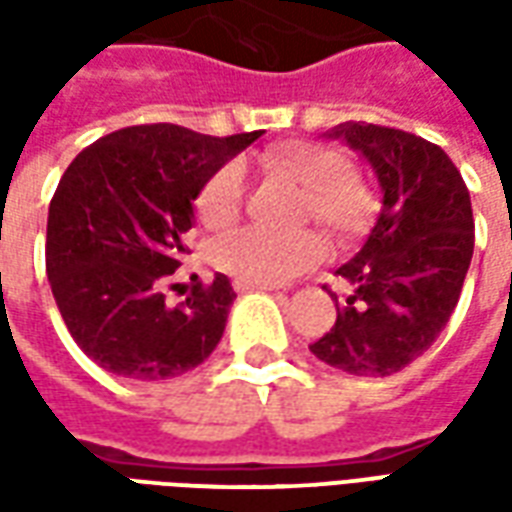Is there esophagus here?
Returning <instances> with one entry per match:
<instances>
[{
	"mask_svg": "<svg viewBox=\"0 0 512 512\" xmlns=\"http://www.w3.org/2000/svg\"><path fill=\"white\" fill-rule=\"evenodd\" d=\"M233 288H235V293H252V290H274V288H268V285H252V282H241V279H235Z\"/></svg>",
	"mask_w": 512,
	"mask_h": 512,
	"instance_id": "obj_1",
	"label": "esophagus"
}]
</instances>
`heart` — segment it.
Wrapping results in <instances>:
<instances>
[{
    "label": "heart",
    "mask_w": 512,
    "mask_h": 512,
    "mask_svg": "<svg viewBox=\"0 0 512 512\" xmlns=\"http://www.w3.org/2000/svg\"><path fill=\"white\" fill-rule=\"evenodd\" d=\"M268 178H282L299 186V222L321 224L337 244L365 238L381 211L376 180L365 169L345 164L340 150L312 139H288L271 145L260 156ZM205 227L222 230L241 216L244 208V172L235 161L216 167L205 178L194 200ZM326 244L315 230L274 235L263 230H235L211 246L213 266L227 277L252 285H279L318 266Z\"/></svg>",
    "instance_id": "b5f03b06"
}]
</instances>
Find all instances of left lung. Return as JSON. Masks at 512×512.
<instances>
[{
	"instance_id": "left-lung-1",
	"label": "left lung",
	"mask_w": 512,
	"mask_h": 512,
	"mask_svg": "<svg viewBox=\"0 0 512 512\" xmlns=\"http://www.w3.org/2000/svg\"><path fill=\"white\" fill-rule=\"evenodd\" d=\"M329 136L370 161L384 208L337 268L351 293L310 351L351 376L384 378L425 354L455 312L474 252L472 200L450 156L422 136L373 123H340Z\"/></svg>"
}]
</instances>
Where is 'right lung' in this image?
<instances>
[{
    "instance_id": "obj_1",
    "label": "right lung",
    "mask_w": 512,
    "mask_h": 512,
    "mask_svg": "<svg viewBox=\"0 0 512 512\" xmlns=\"http://www.w3.org/2000/svg\"><path fill=\"white\" fill-rule=\"evenodd\" d=\"M260 134L131 126L84 147L65 169L49 205L46 274L62 321L95 365L161 381L213 354L235 299L230 279H194L175 307L164 285L189 255L191 202L205 178Z\"/></svg>"
}]
</instances>
